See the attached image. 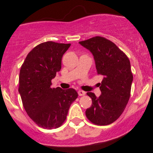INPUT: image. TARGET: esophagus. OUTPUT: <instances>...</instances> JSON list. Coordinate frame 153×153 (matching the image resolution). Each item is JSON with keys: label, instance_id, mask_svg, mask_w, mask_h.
<instances>
[{"label": "esophagus", "instance_id": "1", "mask_svg": "<svg viewBox=\"0 0 153 153\" xmlns=\"http://www.w3.org/2000/svg\"><path fill=\"white\" fill-rule=\"evenodd\" d=\"M78 95H79V96H83V95H85L86 92L83 90H79L78 92Z\"/></svg>", "mask_w": 153, "mask_h": 153}]
</instances>
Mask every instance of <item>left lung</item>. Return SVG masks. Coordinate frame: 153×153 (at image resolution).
Instances as JSON below:
<instances>
[{
    "instance_id": "1",
    "label": "left lung",
    "mask_w": 153,
    "mask_h": 153,
    "mask_svg": "<svg viewBox=\"0 0 153 153\" xmlns=\"http://www.w3.org/2000/svg\"><path fill=\"white\" fill-rule=\"evenodd\" d=\"M79 44L92 52L98 74L103 75L101 95L97 98L93 92L86 93L92 104L86 110V116L95 125H109L121 116L129 101L133 80L130 62L123 51L104 37L95 36Z\"/></svg>"
}]
</instances>
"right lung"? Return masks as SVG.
<instances>
[{"label":"right lung","mask_w":153,"mask_h":153,"mask_svg":"<svg viewBox=\"0 0 153 153\" xmlns=\"http://www.w3.org/2000/svg\"><path fill=\"white\" fill-rule=\"evenodd\" d=\"M70 44L53 41L34 47L24 60L19 75L18 92L29 118L44 129L64 124L70 105L78 98L72 88H52V79L61 69L63 55Z\"/></svg>","instance_id":"obj_1"}]
</instances>
